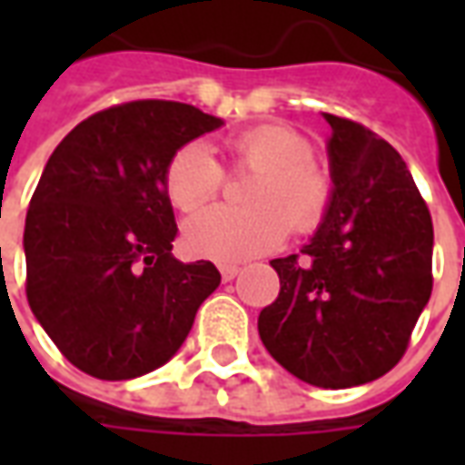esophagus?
Returning a JSON list of instances; mask_svg holds the SVG:
<instances>
[{"mask_svg": "<svg viewBox=\"0 0 465 465\" xmlns=\"http://www.w3.org/2000/svg\"><path fill=\"white\" fill-rule=\"evenodd\" d=\"M219 272H222L223 282H232V279H236V276L242 273V269H239V266H232V263H223V266H219Z\"/></svg>", "mask_w": 465, "mask_h": 465, "instance_id": "1", "label": "esophagus"}]
</instances>
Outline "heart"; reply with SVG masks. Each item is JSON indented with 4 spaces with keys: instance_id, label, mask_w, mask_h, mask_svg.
Instances as JSON below:
<instances>
[{
    "instance_id": "1",
    "label": "heart",
    "mask_w": 465,
    "mask_h": 465,
    "mask_svg": "<svg viewBox=\"0 0 465 465\" xmlns=\"http://www.w3.org/2000/svg\"><path fill=\"white\" fill-rule=\"evenodd\" d=\"M232 166L256 172L246 186V206H206L183 223L192 256L239 263L273 252L289 233H313L331 212V176L313 162L312 142L292 126L262 124L233 136ZM223 186V169L202 142L183 143L163 169V192L173 209L193 212Z\"/></svg>"
}]
</instances>
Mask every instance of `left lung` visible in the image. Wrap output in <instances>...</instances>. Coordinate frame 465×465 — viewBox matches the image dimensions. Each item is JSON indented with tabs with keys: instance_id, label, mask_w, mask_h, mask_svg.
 Masks as SVG:
<instances>
[{
	"instance_id": "1",
	"label": "left lung",
	"mask_w": 465,
	"mask_h": 465,
	"mask_svg": "<svg viewBox=\"0 0 465 465\" xmlns=\"http://www.w3.org/2000/svg\"><path fill=\"white\" fill-rule=\"evenodd\" d=\"M331 124L333 202L312 243L273 259L282 292L263 346L296 379L351 389L389 373L429 303L433 223L401 153L366 126Z\"/></svg>"
}]
</instances>
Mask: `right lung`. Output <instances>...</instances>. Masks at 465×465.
I'll return each instance as SVG.
<instances>
[{"instance_id": "obj_1", "label": "right lung", "mask_w": 465, "mask_h": 465, "mask_svg": "<svg viewBox=\"0 0 465 465\" xmlns=\"http://www.w3.org/2000/svg\"><path fill=\"white\" fill-rule=\"evenodd\" d=\"M222 124L192 104L139 99L76 124L49 156L26 212V302L89 376L163 366L222 282L212 262L172 256L163 192L172 153Z\"/></svg>"}]
</instances>
